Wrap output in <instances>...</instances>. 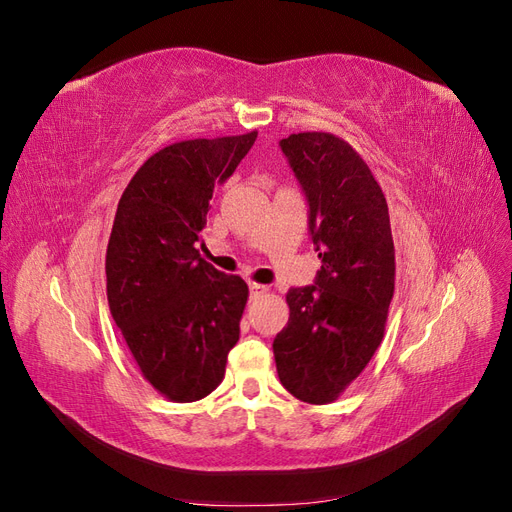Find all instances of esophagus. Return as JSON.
Wrapping results in <instances>:
<instances>
[{"mask_svg":"<svg viewBox=\"0 0 512 512\" xmlns=\"http://www.w3.org/2000/svg\"><path fill=\"white\" fill-rule=\"evenodd\" d=\"M269 288L265 286V284H256V282H252L250 284V297L252 299H258V297H262V294H265Z\"/></svg>","mask_w":512,"mask_h":512,"instance_id":"obj_1","label":"esophagus"}]
</instances>
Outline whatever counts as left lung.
<instances>
[{"instance_id": "8db88e82", "label": "left lung", "mask_w": 512, "mask_h": 512, "mask_svg": "<svg viewBox=\"0 0 512 512\" xmlns=\"http://www.w3.org/2000/svg\"><path fill=\"white\" fill-rule=\"evenodd\" d=\"M280 147L305 194L322 267L312 286L288 290L290 318L273 354L286 391L320 406L361 374L384 337L395 292L389 205L363 158L335 134H290Z\"/></svg>"}]
</instances>
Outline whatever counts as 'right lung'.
Instances as JSON below:
<instances>
[{
    "label": "right lung",
    "mask_w": 512,
    "mask_h": 512,
    "mask_svg": "<svg viewBox=\"0 0 512 512\" xmlns=\"http://www.w3.org/2000/svg\"><path fill=\"white\" fill-rule=\"evenodd\" d=\"M258 132L194 138L160 149L123 190L106 247L108 307L145 380L188 404L224 378L239 342L247 284L200 258L213 188Z\"/></svg>",
    "instance_id": "1"
}]
</instances>
